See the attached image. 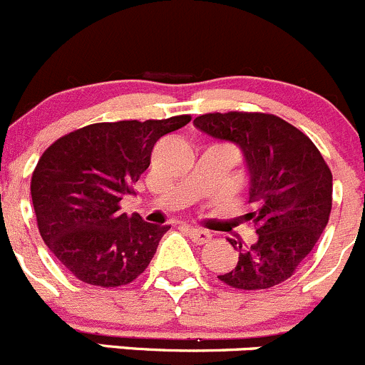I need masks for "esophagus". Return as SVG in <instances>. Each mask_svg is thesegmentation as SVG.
<instances>
[{
	"mask_svg": "<svg viewBox=\"0 0 365 365\" xmlns=\"http://www.w3.org/2000/svg\"><path fill=\"white\" fill-rule=\"evenodd\" d=\"M187 234H190L191 241H195L197 245H205L212 240V236L207 232V230L193 229V227H190V229H187Z\"/></svg>",
	"mask_w": 365,
	"mask_h": 365,
	"instance_id": "obj_1",
	"label": "esophagus"
}]
</instances>
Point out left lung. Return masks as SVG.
Instances as JSON below:
<instances>
[{
	"label": "left lung",
	"instance_id": "obj_1",
	"mask_svg": "<svg viewBox=\"0 0 365 365\" xmlns=\"http://www.w3.org/2000/svg\"><path fill=\"white\" fill-rule=\"evenodd\" d=\"M200 131L241 147L250 170L245 215L257 232L254 245L229 240L237 264L218 279L240 291L279 286L312 252L331 211V172L312 140L293 124L261 111L205 113L193 120Z\"/></svg>",
	"mask_w": 365,
	"mask_h": 365
}]
</instances>
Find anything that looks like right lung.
<instances>
[{
    "mask_svg": "<svg viewBox=\"0 0 365 365\" xmlns=\"http://www.w3.org/2000/svg\"><path fill=\"white\" fill-rule=\"evenodd\" d=\"M190 120L191 115H178L99 122L63 135L44 150L30 184L37 227L76 279L118 287L145 272L170 227L120 212V200L135 193L133 184L149 168L154 143Z\"/></svg>",
    "mask_w": 365,
    "mask_h": 365,
    "instance_id": "1",
    "label": "right lung"
}]
</instances>
